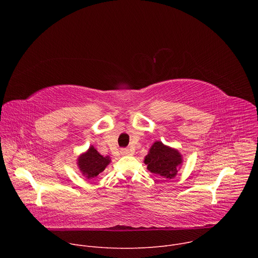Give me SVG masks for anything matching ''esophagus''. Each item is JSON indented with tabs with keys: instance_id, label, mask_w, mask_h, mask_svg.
<instances>
[{
	"instance_id": "34e87169",
	"label": "esophagus",
	"mask_w": 258,
	"mask_h": 258,
	"mask_svg": "<svg viewBox=\"0 0 258 258\" xmlns=\"http://www.w3.org/2000/svg\"><path fill=\"white\" fill-rule=\"evenodd\" d=\"M120 153H121L122 155H131V154H132V152H131L128 149H121Z\"/></svg>"
}]
</instances>
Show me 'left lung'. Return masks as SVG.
I'll return each mask as SVG.
<instances>
[{"mask_svg": "<svg viewBox=\"0 0 258 258\" xmlns=\"http://www.w3.org/2000/svg\"><path fill=\"white\" fill-rule=\"evenodd\" d=\"M144 162L148 170L158 175V177L171 179L176 175L182 163V158L176 149L157 141L151 146Z\"/></svg>", "mask_w": 258, "mask_h": 258, "instance_id": "obj_1", "label": "left lung"}]
</instances>
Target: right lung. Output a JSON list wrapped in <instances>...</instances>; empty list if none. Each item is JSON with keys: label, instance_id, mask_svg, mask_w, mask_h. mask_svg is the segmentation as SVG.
Listing matches in <instances>:
<instances>
[{"label": "right lung", "instance_id": "right-lung-1", "mask_svg": "<svg viewBox=\"0 0 258 258\" xmlns=\"http://www.w3.org/2000/svg\"><path fill=\"white\" fill-rule=\"evenodd\" d=\"M111 162L109 156H102L92 146L78 158V166L87 178L96 177Z\"/></svg>", "mask_w": 258, "mask_h": 258}]
</instances>
